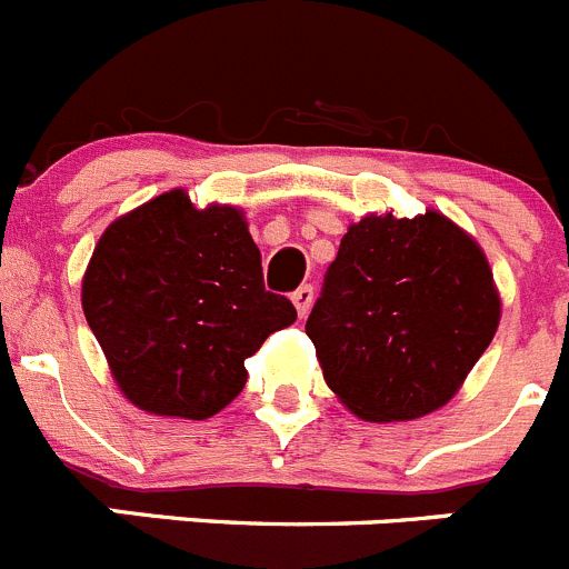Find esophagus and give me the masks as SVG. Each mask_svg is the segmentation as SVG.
Instances as JSON below:
<instances>
[{
	"label": "esophagus",
	"mask_w": 569,
	"mask_h": 569,
	"mask_svg": "<svg viewBox=\"0 0 569 569\" xmlns=\"http://www.w3.org/2000/svg\"><path fill=\"white\" fill-rule=\"evenodd\" d=\"M290 299H293L299 316H307V312H310V307H312V299H316V290H312V284H301V288L296 290Z\"/></svg>",
	"instance_id": "1"
}]
</instances>
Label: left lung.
I'll use <instances>...</instances> for the list:
<instances>
[{
	"label": "left lung",
	"mask_w": 569,
	"mask_h": 569,
	"mask_svg": "<svg viewBox=\"0 0 569 569\" xmlns=\"http://www.w3.org/2000/svg\"><path fill=\"white\" fill-rule=\"evenodd\" d=\"M500 323L478 242L438 212L349 226L307 318L323 380L366 421L432 413Z\"/></svg>",
	"instance_id": "1"
}]
</instances>
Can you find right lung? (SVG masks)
I'll use <instances>...</instances> for the list:
<instances>
[{
	"label": "right lung",
	"instance_id": "1",
	"mask_svg": "<svg viewBox=\"0 0 569 569\" xmlns=\"http://www.w3.org/2000/svg\"><path fill=\"white\" fill-rule=\"evenodd\" d=\"M83 312L137 408L209 419L248 380L246 360L296 321L264 290L240 209H194L183 189L113 220L83 276Z\"/></svg>",
	"mask_w": 569,
	"mask_h": 569
}]
</instances>
